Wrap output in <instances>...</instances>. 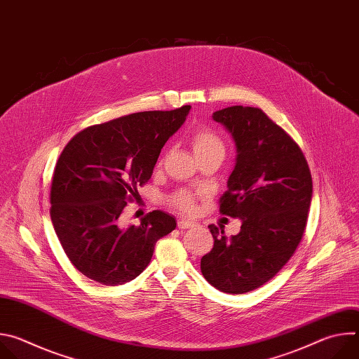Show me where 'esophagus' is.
I'll use <instances>...</instances> for the list:
<instances>
[{
	"mask_svg": "<svg viewBox=\"0 0 359 359\" xmlns=\"http://www.w3.org/2000/svg\"><path fill=\"white\" fill-rule=\"evenodd\" d=\"M194 226H196L194 222H189V220H179V222H177V227H179L180 230L191 229V227H194Z\"/></svg>",
	"mask_w": 359,
	"mask_h": 359,
	"instance_id": "1",
	"label": "esophagus"
}]
</instances>
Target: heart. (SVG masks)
Instances as JSON below:
<instances>
[{
  "mask_svg": "<svg viewBox=\"0 0 359 359\" xmlns=\"http://www.w3.org/2000/svg\"><path fill=\"white\" fill-rule=\"evenodd\" d=\"M190 144H191L194 156L197 159H203V158L223 159L224 151H226L222 137L216 132L208 128L196 130L191 135ZM170 203L172 206H175L177 210H180L184 215H191L196 210V197L186 190H180L175 193L170 197Z\"/></svg>",
  "mask_w": 359,
  "mask_h": 359,
  "instance_id": "b5f03b06",
  "label": "heart"
}]
</instances>
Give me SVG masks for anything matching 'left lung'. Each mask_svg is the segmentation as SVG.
<instances>
[{
	"mask_svg": "<svg viewBox=\"0 0 359 359\" xmlns=\"http://www.w3.org/2000/svg\"><path fill=\"white\" fill-rule=\"evenodd\" d=\"M236 143V165L220 213L241 220L226 237L210 224L215 245L200 262L213 287L243 294L271 280L298 247L313 197V179L299 146L262 109L230 107L213 114Z\"/></svg>",
	"mask_w": 359,
	"mask_h": 359,
	"instance_id": "left-lung-1",
	"label": "left lung"
}]
</instances>
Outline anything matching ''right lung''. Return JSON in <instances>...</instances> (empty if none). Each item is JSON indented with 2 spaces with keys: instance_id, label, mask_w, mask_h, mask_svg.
<instances>
[{
  "instance_id": "add662e5",
  "label": "right lung",
  "mask_w": 359,
  "mask_h": 359,
  "mask_svg": "<svg viewBox=\"0 0 359 359\" xmlns=\"http://www.w3.org/2000/svg\"><path fill=\"white\" fill-rule=\"evenodd\" d=\"M189 111L137 112L89 126L62 150L50 186V220L69 262L88 278L104 285L132 281L149 266L156 241L176 229V219L162 210L128 227L121 215Z\"/></svg>"
}]
</instances>
